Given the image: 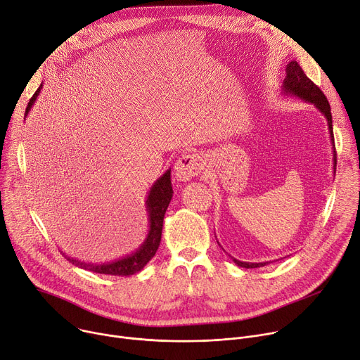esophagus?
Here are the masks:
<instances>
[{
  "instance_id": "1",
  "label": "esophagus",
  "mask_w": 360,
  "mask_h": 360,
  "mask_svg": "<svg viewBox=\"0 0 360 360\" xmlns=\"http://www.w3.org/2000/svg\"><path fill=\"white\" fill-rule=\"evenodd\" d=\"M202 171V159L195 153L182 155L175 163V175L178 181H189Z\"/></svg>"
}]
</instances>
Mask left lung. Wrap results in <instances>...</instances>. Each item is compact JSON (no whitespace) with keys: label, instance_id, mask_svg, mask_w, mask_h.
Wrapping results in <instances>:
<instances>
[{"label":"left lung","instance_id":"8db88e82","mask_svg":"<svg viewBox=\"0 0 360 360\" xmlns=\"http://www.w3.org/2000/svg\"><path fill=\"white\" fill-rule=\"evenodd\" d=\"M286 77L283 79V85H282V89L285 94H291V95H295V97L307 101V103H311L314 104L320 112L326 117L327 120V124H328V131H330V139H331V143H333V150H334V156H333V160H334V172H336V163H338V159H336V148H334V136H333V122H331V108H330V104L326 98V95L323 94V91L311 81L305 74L302 68L298 65V62L292 60L290 62L288 65H286ZM234 263L237 266H242V268H260V266H265L268 265V262L265 263H249V262H240L237 259H233Z\"/></svg>","mask_w":360,"mask_h":360}]
</instances>
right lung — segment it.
<instances>
[{
	"instance_id": "add662e5",
	"label": "right lung",
	"mask_w": 360,
	"mask_h": 360,
	"mask_svg": "<svg viewBox=\"0 0 360 360\" xmlns=\"http://www.w3.org/2000/svg\"><path fill=\"white\" fill-rule=\"evenodd\" d=\"M41 89V85L39 89L34 92L33 97L29 101V105L26 108V115L29 114L32 105L34 104L37 95ZM172 184H171V171H166L150 188L148 201H146V210L149 214V234L146 237V240L143 242V245L131 255L118 259L115 262H108V263H101V265H94V263H85L81 260H77L74 257H68L65 256L69 262L74 263L75 266L91 271V272H97V274H104V275H114V276H129L134 275L139 271H141L148 265V262L155 256L159 243H160V237H162V227H163V217L167 205H169L172 200Z\"/></svg>"
}]
</instances>
